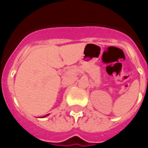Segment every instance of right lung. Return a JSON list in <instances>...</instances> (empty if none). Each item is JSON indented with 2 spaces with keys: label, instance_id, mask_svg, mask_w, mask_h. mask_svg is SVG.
<instances>
[{
  "label": "right lung",
  "instance_id": "right-lung-1",
  "mask_svg": "<svg viewBox=\"0 0 148 148\" xmlns=\"http://www.w3.org/2000/svg\"><path fill=\"white\" fill-rule=\"evenodd\" d=\"M49 114H46V115L44 116V117H46V116H48V115H49Z\"/></svg>",
  "mask_w": 148,
  "mask_h": 148
}]
</instances>
